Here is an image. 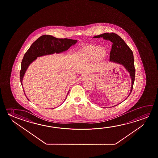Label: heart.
<instances>
[{
  "mask_svg": "<svg viewBox=\"0 0 158 158\" xmlns=\"http://www.w3.org/2000/svg\"><path fill=\"white\" fill-rule=\"evenodd\" d=\"M105 51L101 49V50H100V52H99V55L100 56H103L105 54Z\"/></svg>",
  "mask_w": 158,
  "mask_h": 158,
  "instance_id": "1",
  "label": "heart"
}]
</instances>
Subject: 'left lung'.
<instances>
[{
	"mask_svg": "<svg viewBox=\"0 0 158 158\" xmlns=\"http://www.w3.org/2000/svg\"><path fill=\"white\" fill-rule=\"evenodd\" d=\"M101 37L103 38V39L109 40L112 43V49L109 54L110 61L120 63L123 65L130 73L132 80V84L131 91L129 96H127V97H129L133 89L135 78L136 70L134 65L133 52L128 45L125 43L124 40L118 34L114 33H105L94 36V38H98ZM117 105H115V106Z\"/></svg>",
	"mask_w": 158,
	"mask_h": 158,
	"instance_id": "obj_1",
	"label": "left lung"
}]
</instances>
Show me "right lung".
I'll return each mask as SVG.
<instances>
[{"instance_id":"right-lung-1","label":"right lung","mask_w":158,"mask_h":158,"mask_svg":"<svg viewBox=\"0 0 158 158\" xmlns=\"http://www.w3.org/2000/svg\"><path fill=\"white\" fill-rule=\"evenodd\" d=\"M77 42V40L67 38H56L50 35H43L40 36L30 46L22 59L19 72L20 81L22 86V79L28 67L38 57L52 54L55 52L60 53L66 51Z\"/></svg>"}]
</instances>
